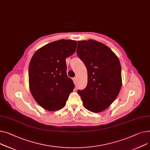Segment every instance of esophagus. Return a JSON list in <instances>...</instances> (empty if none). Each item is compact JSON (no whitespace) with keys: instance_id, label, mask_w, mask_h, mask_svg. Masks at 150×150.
<instances>
[{"instance_id":"esophagus-1","label":"esophagus","mask_w":150,"mask_h":150,"mask_svg":"<svg viewBox=\"0 0 150 150\" xmlns=\"http://www.w3.org/2000/svg\"><path fill=\"white\" fill-rule=\"evenodd\" d=\"M73 80L74 83H76V81H77V78L76 77H74V78H73Z\"/></svg>"}]
</instances>
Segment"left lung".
Listing matches in <instances>:
<instances>
[{
  "label": "left lung",
  "instance_id": "1",
  "mask_svg": "<svg viewBox=\"0 0 150 150\" xmlns=\"http://www.w3.org/2000/svg\"><path fill=\"white\" fill-rule=\"evenodd\" d=\"M77 54L88 72L87 86L77 91L83 107L93 112L103 111L116 99L121 88L119 60L109 47L94 40L78 41Z\"/></svg>",
  "mask_w": 150,
  "mask_h": 150
}]
</instances>
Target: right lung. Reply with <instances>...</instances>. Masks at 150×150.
Returning <instances> with one entry per match:
<instances>
[{"label":"right lung","mask_w":150,"mask_h":150,"mask_svg":"<svg viewBox=\"0 0 150 150\" xmlns=\"http://www.w3.org/2000/svg\"><path fill=\"white\" fill-rule=\"evenodd\" d=\"M77 42L59 40L39 49L33 56L28 69L30 91L38 103L48 111L65 107L74 88L67 76L66 58L73 55Z\"/></svg>","instance_id":"1"}]
</instances>
